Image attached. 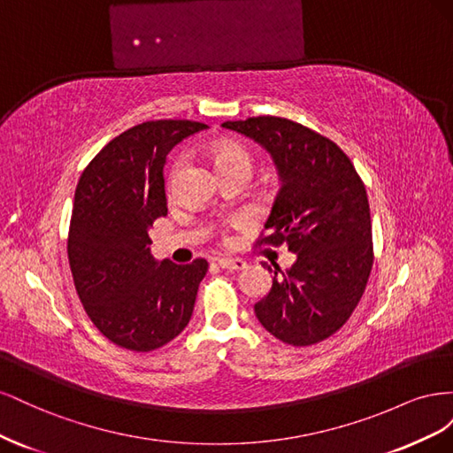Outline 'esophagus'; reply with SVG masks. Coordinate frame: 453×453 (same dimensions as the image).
Wrapping results in <instances>:
<instances>
[{"instance_id": "34e87169", "label": "esophagus", "mask_w": 453, "mask_h": 453, "mask_svg": "<svg viewBox=\"0 0 453 453\" xmlns=\"http://www.w3.org/2000/svg\"><path fill=\"white\" fill-rule=\"evenodd\" d=\"M217 265L221 266L223 270H230V272H236V270H243L245 263L242 258H219Z\"/></svg>"}]
</instances>
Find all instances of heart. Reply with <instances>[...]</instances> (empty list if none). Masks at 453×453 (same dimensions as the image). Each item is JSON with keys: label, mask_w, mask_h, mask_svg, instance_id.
Returning <instances> with one entry per match:
<instances>
[{"label": "heart", "mask_w": 453, "mask_h": 453, "mask_svg": "<svg viewBox=\"0 0 453 453\" xmlns=\"http://www.w3.org/2000/svg\"><path fill=\"white\" fill-rule=\"evenodd\" d=\"M210 155L213 158V164L217 170L221 172L230 166H238V164H243V166H250V155L245 150L230 142H217L210 147Z\"/></svg>", "instance_id": "b5f03b06"}]
</instances>
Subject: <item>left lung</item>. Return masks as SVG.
Listing matches in <instances>:
<instances>
[{"label":"left lung","mask_w":453,"mask_h":453,"mask_svg":"<svg viewBox=\"0 0 453 453\" xmlns=\"http://www.w3.org/2000/svg\"><path fill=\"white\" fill-rule=\"evenodd\" d=\"M253 140L272 157L281 188L260 243L296 255L281 272L273 265L270 293L255 315L270 334L311 346L344 325L372 270V226L366 190L336 143L281 117H251L221 125Z\"/></svg>","instance_id":"obj_1"}]
</instances>
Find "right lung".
I'll use <instances>...</instances> for the list:
<instances>
[{
    "label": "right lung",
    "instance_id": "obj_1",
    "mask_svg": "<svg viewBox=\"0 0 453 453\" xmlns=\"http://www.w3.org/2000/svg\"><path fill=\"white\" fill-rule=\"evenodd\" d=\"M208 127L149 120L109 142L81 175L67 257L88 318L113 344L153 351L188 325L208 263L157 260L149 228L168 213L164 164L170 150Z\"/></svg>",
    "mask_w": 453,
    "mask_h": 453
}]
</instances>
